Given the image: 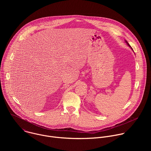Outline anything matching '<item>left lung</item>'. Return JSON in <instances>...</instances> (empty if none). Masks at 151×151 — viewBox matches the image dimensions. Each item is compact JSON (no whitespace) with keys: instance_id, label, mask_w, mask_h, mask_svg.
<instances>
[{"instance_id":"left-lung-1","label":"left lung","mask_w":151,"mask_h":151,"mask_svg":"<svg viewBox=\"0 0 151 151\" xmlns=\"http://www.w3.org/2000/svg\"><path fill=\"white\" fill-rule=\"evenodd\" d=\"M125 42H126V43H127V45H128V46H129V47H130V48H131V47H130V45H129V44H128V42H127V40H125Z\"/></svg>"}]
</instances>
